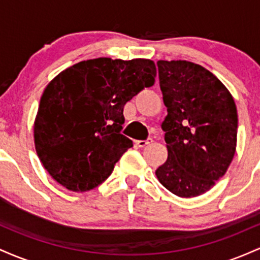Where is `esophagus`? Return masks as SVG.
<instances>
[{
    "label": "esophagus",
    "mask_w": 260,
    "mask_h": 260,
    "mask_svg": "<svg viewBox=\"0 0 260 260\" xmlns=\"http://www.w3.org/2000/svg\"><path fill=\"white\" fill-rule=\"evenodd\" d=\"M151 143H153V139H148V140H137L136 144L138 145L139 148H145V147H147V145L151 144Z\"/></svg>",
    "instance_id": "esophagus-1"
}]
</instances>
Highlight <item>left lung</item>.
I'll return each instance as SVG.
<instances>
[{"label": "left lung", "instance_id": "obj_1", "mask_svg": "<svg viewBox=\"0 0 260 260\" xmlns=\"http://www.w3.org/2000/svg\"><path fill=\"white\" fill-rule=\"evenodd\" d=\"M168 107L161 128L168 160L155 171L182 198L208 192L228 171L237 143V109L231 92L207 68L188 61H157Z\"/></svg>", "mask_w": 260, "mask_h": 260}]
</instances>
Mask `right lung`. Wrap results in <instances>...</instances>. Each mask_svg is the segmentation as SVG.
I'll use <instances>...</instances> for the list:
<instances>
[{"mask_svg": "<svg viewBox=\"0 0 260 260\" xmlns=\"http://www.w3.org/2000/svg\"><path fill=\"white\" fill-rule=\"evenodd\" d=\"M151 59L100 57L62 71L47 84L34 122L35 150L50 176L86 192L111 175L132 140L121 134L123 106L154 84Z\"/></svg>", "mask_w": 260, "mask_h": 260, "instance_id": "1", "label": "right lung"}]
</instances>
